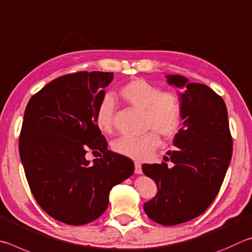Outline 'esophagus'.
<instances>
[{
    "instance_id": "obj_1",
    "label": "esophagus",
    "mask_w": 252,
    "mask_h": 252,
    "mask_svg": "<svg viewBox=\"0 0 252 252\" xmlns=\"http://www.w3.org/2000/svg\"><path fill=\"white\" fill-rule=\"evenodd\" d=\"M135 173L138 174V175L143 173L142 165H140V162H138V161H135Z\"/></svg>"
}]
</instances>
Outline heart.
Returning a JSON list of instances; mask_svg holds the SVG:
<instances>
[{
	"instance_id": "b5f03b06",
	"label": "heart",
	"mask_w": 252,
	"mask_h": 252,
	"mask_svg": "<svg viewBox=\"0 0 252 252\" xmlns=\"http://www.w3.org/2000/svg\"><path fill=\"white\" fill-rule=\"evenodd\" d=\"M121 95L133 107L145 110V128L147 134L140 137L122 136L113 143V149L119 155L144 160L151 157L162 138L171 139L178 133L183 122V104L177 92L162 91L144 78H134L121 87ZM115 103L106 95L95 112V124L100 131L110 134L114 130Z\"/></svg>"
}]
</instances>
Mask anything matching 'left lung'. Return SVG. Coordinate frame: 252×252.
Wrapping results in <instances>:
<instances>
[{
    "label": "left lung",
    "instance_id": "obj_1",
    "mask_svg": "<svg viewBox=\"0 0 252 252\" xmlns=\"http://www.w3.org/2000/svg\"><path fill=\"white\" fill-rule=\"evenodd\" d=\"M167 78L171 85L184 88V126L174 137L176 149L164 158L173 167L164 161L142 167L158 188L144 210L153 221L175 226L205 213L218 195L231 160L232 137L221 96L180 75Z\"/></svg>",
    "mask_w": 252,
    "mask_h": 252
}]
</instances>
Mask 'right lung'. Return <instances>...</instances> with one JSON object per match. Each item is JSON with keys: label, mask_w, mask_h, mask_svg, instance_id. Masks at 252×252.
I'll list each match as a JSON object with an SVG mask.
<instances>
[{"label": "right lung", "mask_w": 252, "mask_h": 252, "mask_svg": "<svg viewBox=\"0 0 252 252\" xmlns=\"http://www.w3.org/2000/svg\"><path fill=\"white\" fill-rule=\"evenodd\" d=\"M108 72L60 76L26 106L19 151L35 200L56 220L72 226L94 221L108 206L115 185L134 174V162L107 151L95 112L113 81ZM88 151L100 156L90 164Z\"/></svg>", "instance_id": "add662e5"}]
</instances>
